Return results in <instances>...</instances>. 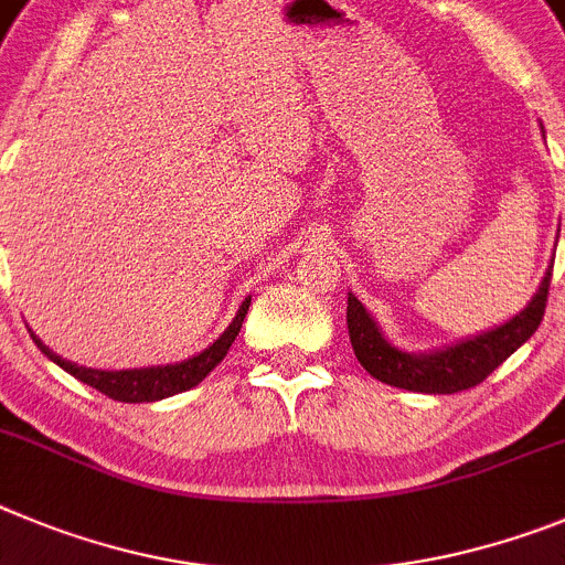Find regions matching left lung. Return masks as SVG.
<instances>
[{
  "label": "left lung",
  "mask_w": 565,
  "mask_h": 565,
  "mask_svg": "<svg viewBox=\"0 0 565 565\" xmlns=\"http://www.w3.org/2000/svg\"><path fill=\"white\" fill-rule=\"evenodd\" d=\"M548 281L552 270L543 276L535 298L530 307L507 320L504 327L479 338L461 340V343L441 349L434 354H405L388 343L380 334L377 323L371 320L363 303L349 292V307H345V323H349V338L358 354L360 365L380 383L396 385L405 391H422V394H456L472 385L484 383L498 365L504 363L518 345H523L541 327L543 312H546Z\"/></svg>",
  "instance_id": "1"
}]
</instances>
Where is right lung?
Returning a JSON list of instances; mask_svg holds the SVG:
<instances>
[{"mask_svg":"<svg viewBox=\"0 0 565 565\" xmlns=\"http://www.w3.org/2000/svg\"><path fill=\"white\" fill-rule=\"evenodd\" d=\"M247 307H250V298H245V303L238 307L236 318H233L231 327L225 329V334H222L213 345H207L205 352L185 360V363L154 365V369H131V371L86 369V365H75L70 363V360L53 354L33 332L30 334H33V343L39 345V349H42L55 365H61V369L67 371V374H73L75 380H81V383L93 385L95 391L106 394L109 399H118V403H154V399H166V396H174L180 394V391L200 385L202 380H205L207 374H211L222 360H225L227 349H231L238 329H242V320H245Z\"/></svg>","mask_w":565,"mask_h":565,"instance_id":"add662e5","label":"right lung"}]
</instances>
